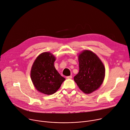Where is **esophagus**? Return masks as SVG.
I'll return each mask as SVG.
<instances>
[{"label": "esophagus", "instance_id": "1", "mask_svg": "<svg viewBox=\"0 0 130 130\" xmlns=\"http://www.w3.org/2000/svg\"><path fill=\"white\" fill-rule=\"evenodd\" d=\"M72 75H70V76H67V78H68V79H71V78H72Z\"/></svg>", "mask_w": 130, "mask_h": 130}]
</instances>
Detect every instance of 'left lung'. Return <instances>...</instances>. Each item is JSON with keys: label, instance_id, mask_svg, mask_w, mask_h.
I'll return each mask as SVG.
<instances>
[{"label": "left lung", "instance_id": "8db88e82", "mask_svg": "<svg viewBox=\"0 0 130 130\" xmlns=\"http://www.w3.org/2000/svg\"><path fill=\"white\" fill-rule=\"evenodd\" d=\"M79 72L74 80L79 88L85 94L98 89L103 82L105 75L104 66L94 53L84 51L78 56Z\"/></svg>", "mask_w": 130, "mask_h": 130}]
</instances>
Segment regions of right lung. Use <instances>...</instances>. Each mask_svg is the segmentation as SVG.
Masks as SVG:
<instances>
[{
    "label": "right lung",
    "mask_w": 130,
    "mask_h": 130,
    "mask_svg": "<svg viewBox=\"0 0 130 130\" xmlns=\"http://www.w3.org/2000/svg\"><path fill=\"white\" fill-rule=\"evenodd\" d=\"M55 57L50 53H43L35 60L31 71L32 82L37 90L46 95L54 94L65 78L54 66Z\"/></svg>",
    "instance_id": "right-lung-1"
}]
</instances>
